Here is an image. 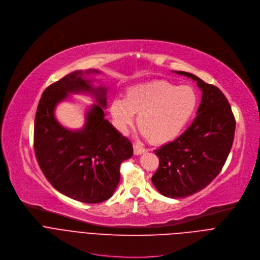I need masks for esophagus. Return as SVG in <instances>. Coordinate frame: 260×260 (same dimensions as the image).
I'll list each match as a JSON object with an SVG mask.
<instances>
[{
	"mask_svg": "<svg viewBox=\"0 0 260 260\" xmlns=\"http://www.w3.org/2000/svg\"><path fill=\"white\" fill-rule=\"evenodd\" d=\"M134 153L136 154V155H138V154H141V153H143V152H145V151H147V149L146 148H144V147H142L141 145H139V144H134Z\"/></svg>",
	"mask_w": 260,
	"mask_h": 260,
	"instance_id": "34e87169",
	"label": "esophagus"
}]
</instances>
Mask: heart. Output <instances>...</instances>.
<instances>
[{"label":"heart","instance_id":"1","mask_svg":"<svg viewBox=\"0 0 260 260\" xmlns=\"http://www.w3.org/2000/svg\"><path fill=\"white\" fill-rule=\"evenodd\" d=\"M198 105L194 90L157 80L137 84L126 90L125 98H115L111 111L118 128L128 132L138 114L137 123L150 141L163 143L174 139L191 119Z\"/></svg>","mask_w":260,"mask_h":260}]
</instances>
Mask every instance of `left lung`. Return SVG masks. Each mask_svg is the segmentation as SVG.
<instances>
[{"instance_id":"1","label":"left lung","mask_w":260,"mask_h":260,"mask_svg":"<svg viewBox=\"0 0 260 260\" xmlns=\"http://www.w3.org/2000/svg\"><path fill=\"white\" fill-rule=\"evenodd\" d=\"M174 73L196 81L202 100L184 133L154 150L160 165L151 181L163 196L181 199L205 188L221 171L233 145L236 121L226 97L216 86L189 73Z\"/></svg>"}]
</instances>
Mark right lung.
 <instances>
[{
  "mask_svg": "<svg viewBox=\"0 0 260 260\" xmlns=\"http://www.w3.org/2000/svg\"><path fill=\"white\" fill-rule=\"evenodd\" d=\"M97 70L75 71L43 92L35 119L34 147L48 181L61 193L88 204L110 199L120 182V165L133 154L131 141L106 119L107 88H95ZM72 92L90 93L98 102L86 113L84 127L64 128L54 111Z\"/></svg>",
  "mask_w": 260,
  "mask_h": 260,
  "instance_id": "right-lung-1",
  "label": "right lung"
}]
</instances>
